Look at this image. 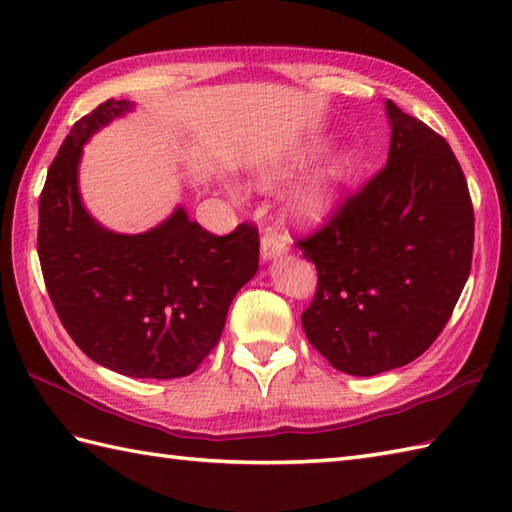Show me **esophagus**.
I'll list each match as a JSON object with an SVG mask.
<instances>
[{
  "label": "esophagus",
  "instance_id": "obj_1",
  "mask_svg": "<svg viewBox=\"0 0 512 512\" xmlns=\"http://www.w3.org/2000/svg\"><path fill=\"white\" fill-rule=\"evenodd\" d=\"M286 250H288L286 239L281 237V233L275 231V228H268V231L262 235V257L273 259V257L284 255Z\"/></svg>",
  "mask_w": 512,
  "mask_h": 512
}]
</instances>
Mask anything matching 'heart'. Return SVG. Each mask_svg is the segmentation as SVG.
I'll return each mask as SVG.
<instances>
[{"label": "heart", "instance_id": "b5f03b06", "mask_svg": "<svg viewBox=\"0 0 512 512\" xmlns=\"http://www.w3.org/2000/svg\"><path fill=\"white\" fill-rule=\"evenodd\" d=\"M317 149H319L317 143H310L308 147H303L290 162H286V165L270 169L264 176L266 184L279 180V176H284L290 165H299V162L317 154ZM350 176H352V165L345 156H336L330 162H325V165L295 193V200H292V213H295L297 220L301 224H310V226L330 220V217L339 211Z\"/></svg>", "mask_w": 512, "mask_h": 512}]
</instances>
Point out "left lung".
Here are the masks:
<instances>
[{"label": "left lung", "instance_id": "obj_1", "mask_svg": "<svg viewBox=\"0 0 512 512\" xmlns=\"http://www.w3.org/2000/svg\"><path fill=\"white\" fill-rule=\"evenodd\" d=\"M389 158L297 246L317 266L308 341L352 376L427 352L471 273L473 202L449 143L387 101Z\"/></svg>", "mask_w": 512, "mask_h": 512}]
</instances>
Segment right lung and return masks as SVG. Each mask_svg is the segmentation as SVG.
<instances>
[{
	"label": "right lung",
	"instance_id": "add662e5",
	"mask_svg": "<svg viewBox=\"0 0 512 512\" xmlns=\"http://www.w3.org/2000/svg\"><path fill=\"white\" fill-rule=\"evenodd\" d=\"M129 101H105L65 136L39 195L37 253L54 310L94 363L132 378L193 374L224 330L237 290L257 273L259 233L213 235L178 209L149 233L116 235L85 213L83 143Z\"/></svg>",
	"mask_w": 512,
	"mask_h": 512
}]
</instances>
